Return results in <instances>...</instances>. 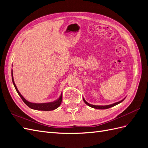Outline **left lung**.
Wrapping results in <instances>:
<instances>
[{
	"mask_svg": "<svg viewBox=\"0 0 148 148\" xmlns=\"http://www.w3.org/2000/svg\"><path fill=\"white\" fill-rule=\"evenodd\" d=\"M125 99H123V100L120 101L119 102H115L114 103V104H110V105H107V106H95V105H92V104H89L88 102H87L86 101H85V99L83 98V101L84 102V103L86 104H87L88 106L91 107H92V108H95V109H109V108H110V107H113V106H115L116 105H117L119 104H120V102H122Z\"/></svg>",
	"mask_w": 148,
	"mask_h": 148,
	"instance_id": "obj_1",
	"label": "left lung"
}]
</instances>
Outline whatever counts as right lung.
Segmentation results:
<instances>
[{
  "mask_svg": "<svg viewBox=\"0 0 148 148\" xmlns=\"http://www.w3.org/2000/svg\"><path fill=\"white\" fill-rule=\"evenodd\" d=\"M12 82L13 83V85H14L15 88L16 89V92L18 94V95L20 96L21 98V99L23 100V101L25 103V104L27 105L29 108L34 109V110H44V111H49V110H53L56 109H57V107H59L60 105L61 104L62 102V92L61 94V95L60 97L56 100L54 102H48V103H33V102H30L28 101L27 100H26L25 98L23 97L19 91L18 90V89L16 86V85L15 84L14 80H13V72H12Z\"/></svg>",
  "mask_w": 148,
  "mask_h": 148,
  "instance_id": "obj_1",
  "label": "right lung"
}]
</instances>
